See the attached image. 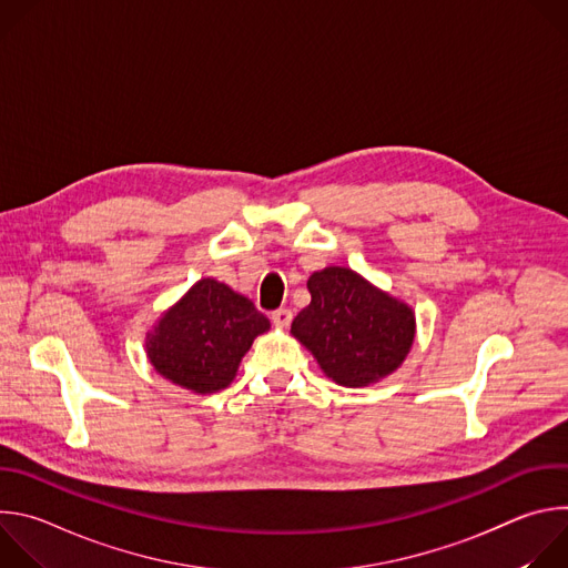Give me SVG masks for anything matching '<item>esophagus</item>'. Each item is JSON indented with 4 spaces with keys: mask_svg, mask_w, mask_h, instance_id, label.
I'll use <instances>...</instances> for the list:
<instances>
[{
    "mask_svg": "<svg viewBox=\"0 0 568 568\" xmlns=\"http://www.w3.org/2000/svg\"><path fill=\"white\" fill-rule=\"evenodd\" d=\"M272 323H274L276 328H287L290 323H292V310H287V307H281V310L272 312Z\"/></svg>",
    "mask_w": 568,
    "mask_h": 568,
    "instance_id": "1",
    "label": "esophagus"
}]
</instances>
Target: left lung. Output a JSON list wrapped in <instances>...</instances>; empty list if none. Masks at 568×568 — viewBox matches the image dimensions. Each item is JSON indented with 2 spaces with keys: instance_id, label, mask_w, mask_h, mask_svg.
Segmentation results:
<instances>
[{
  "instance_id": "obj_1",
  "label": "left lung",
  "mask_w": 568,
  "mask_h": 568,
  "mask_svg": "<svg viewBox=\"0 0 568 568\" xmlns=\"http://www.w3.org/2000/svg\"><path fill=\"white\" fill-rule=\"evenodd\" d=\"M310 305L292 321V337L339 386L359 388L395 373L416 339V312L351 267L331 265L307 278Z\"/></svg>"
}]
</instances>
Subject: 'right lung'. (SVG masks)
Here are the masks:
<instances>
[{
	"label": "right lung",
	"mask_w": 568,
	"mask_h": 568,
	"mask_svg": "<svg viewBox=\"0 0 568 568\" xmlns=\"http://www.w3.org/2000/svg\"><path fill=\"white\" fill-rule=\"evenodd\" d=\"M270 318L215 278H200L145 335L152 368L175 386L206 395L226 388Z\"/></svg>",
	"instance_id": "add662e5"
}]
</instances>
